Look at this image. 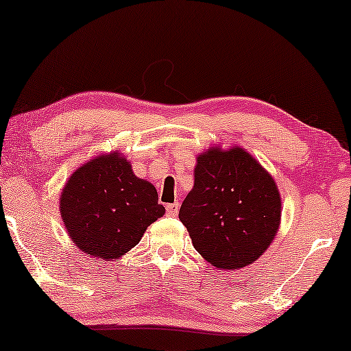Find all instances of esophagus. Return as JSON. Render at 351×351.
Segmentation results:
<instances>
[{
  "mask_svg": "<svg viewBox=\"0 0 351 351\" xmlns=\"http://www.w3.org/2000/svg\"><path fill=\"white\" fill-rule=\"evenodd\" d=\"M166 213L167 215H171V217H176L177 214H179V204L177 203H171L166 206Z\"/></svg>",
  "mask_w": 351,
  "mask_h": 351,
  "instance_id": "1",
  "label": "esophagus"
}]
</instances>
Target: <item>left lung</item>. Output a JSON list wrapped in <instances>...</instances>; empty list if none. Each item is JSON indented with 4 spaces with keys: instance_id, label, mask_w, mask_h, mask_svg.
<instances>
[{
    "instance_id": "obj_1",
    "label": "left lung",
    "mask_w": 351,
    "mask_h": 351,
    "mask_svg": "<svg viewBox=\"0 0 351 351\" xmlns=\"http://www.w3.org/2000/svg\"><path fill=\"white\" fill-rule=\"evenodd\" d=\"M179 219L210 265L238 270L256 262L278 233L280 190L246 150L213 147L196 158L195 185Z\"/></svg>"
}]
</instances>
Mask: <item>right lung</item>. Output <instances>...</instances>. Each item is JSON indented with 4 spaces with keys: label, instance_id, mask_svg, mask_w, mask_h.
<instances>
[{
    "label": "right lung",
    "instance_id": "add662e5",
    "mask_svg": "<svg viewBox=\"0 0 351 351\" xmlns=\"http://www.w3.org/2000/svg\"><path fill=\"white\" fill-rule=\"evenodd\" d=\"M165 213L155 186L136 177L118 152L84 162L60 195V215L71 241L104 261L124 256Z\"/></svg>",
    "mask_w": 351,
    "mask_h": 351
}]
</instances>
